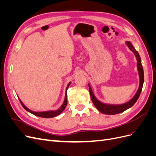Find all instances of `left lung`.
I'll return each instance as SVG.
<instances>
[{
	"mask_svg": "<svg viewBox=\"0 0 156 156\" xmlns=\"http://www.w3.org/2000/svg\"><path fill=\"white\" fill-rule=\"evenodd\" d=\"M126 44L127 46H128L129 49L135 54L136 58V60H137V64H137V69L139 71V79H140L139 87L137 92H136V94L134 96V97L128 102L124 103V104H122V105H109V104H105V103H103L100 101H98L96 99V98L95 97V96H94V94L92 90V88L90 87V85L88 84L89 91H90V94L91 100L94 103V105H95V107L99 111H100L101 112L103 113V114L116 115V114H119V113L124 112L127 109H128L129 108L133 106L136 103V101H137L138 98L140 94V92L142 91V88H143V83H144V72H143L142 64H141L140 57L139 53L133 48V46L132 45L131 42L126 41Z\"/></svg>",
	"mask_w": 156,
	"mask_h": 156,
	"instance_id": "8db88e82",
	"label": "left lung"
}]
</instances>
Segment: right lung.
<instances>
[{
    "label": "right lung",
    "mask_w": 156,
    "mask_h": 156,
    "mask_svg": "<svg viewBox=\"0 0 156 156\" xmlns=\"http://www.w3.org/2000/svg\"><path fill=\"white\" fill-rule=\"evenodd\" d=\"M71 84V83H69L68 86L66 87V95H65V99H64V101L63 104L62 105L58 110L56 111H44V112H34V111H32L31 110H30L29 108H28L23 103H22V101L20 100V101L21 103L22 106L23 107V108H25V109L27 111H29V112L32 113L35 116H39V117H41V118H47V119H48V118H52V117H55L56 116H58L59 115L61 112H62L65 109L67 105V103H68V101H67V89L68 88L69 84Z\"/></svg>",
    "instance_id": "add662e5"
}]
</instances>
